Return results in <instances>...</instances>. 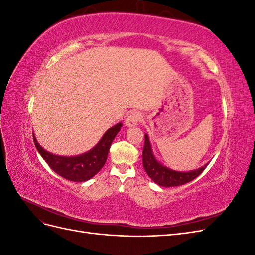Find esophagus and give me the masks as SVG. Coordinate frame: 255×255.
<instances>
[{
  "label": "esophagus",
  "mask_w": 255,
  "mask_h": 255,
  "mask_svg": "<svg viewBox=\"0 0 255 255\" xmlns=\"http://www.w3.org/2000/svg\"><path fill=\"white\" fill-rule=\"evenodd\" d=\"M141 119V115L139 113H130L126 119V126L128 128H133L138 125Z\"/></svg>",
  "instance_id": "esophagus-1"
}]
</instances>
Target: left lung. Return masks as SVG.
<instances>
[{
    "label": "left lung",
    "instance_id": "8db88e82",
    "mask_svg": "<svg viewBox=\"0 0 255 255\" xmlns=\"http://www.w3.org/2000/svg\"><path fill=\"white\" fill-rule=\"evenodd\" d=\"M142 165L144 170L150 176V179L156 183L159 186L163 187H174L180 186V185L186 184L192 180H195L203 172L205 167L208 165L200 167L196 170L191 171H176L172 169L164 166L159 160L155 157L152 150V145L149 140L148 134L144 135V146L142 152Z\"/></svg>",
    "mask_w": 255,
    "mask_h": 255
}]
</instances>
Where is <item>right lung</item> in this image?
Segmentation results:
<instances>
[{
  "label": "right lung",
  "mask_w": 255,
  "mask_h": 255,
  "mask_svg": "<svg viewBox=\"0 0 255 255\" xmlns=\"http://www.w3.org/2000/svg\"><path fill=\"white\" fill-rule=\"evenodd\" d=\"M122 123L118 122L106 130L100 141L86 153L75 156H60L44 150L38 143L33 133L34 143L38 152L52 170L64 179L72 182H85L94 177L105 165L111 144L121 129Z\"/></svg>",
  "instance_id": "1"
}]
</instances>
